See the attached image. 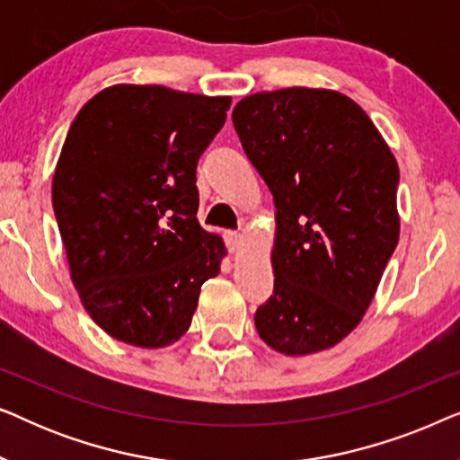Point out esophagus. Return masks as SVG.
<instances>
[{"mask_svg": "<svg viewBox=\"0 0 460 460\" xmlns=\"http://www.w3.org/2000/svg\"><path fill=\"white\" fill-rule=\"evenodd\" d=\"M224 238H226V244H228V249L232 251V253H236V251L243 247V234H241V232H226Z\"/></svg>", "mask_w": 460, "mask_h": 460, "instance_id": "esophagus-1", "label": "esophagus"}]
</instances>
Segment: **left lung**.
<instances>
[{
	"instance_id": "1",
	"label": "left lung",
	"mask_w": 460,
	"mask_h": 460,
	"mask_svg": "<svg viewBox=\"0 0 460 460\" xmlns=\"http://www.w3.org/2000/svg\"><path fill=\"white\" fill-rule=\"evenodd\" d=\"M232 121L276 205L274 295L257 307V332L287 356L329 349L360 324L398 244V163L332 90L251 93Z\"/></svg>"
}]
</instances>
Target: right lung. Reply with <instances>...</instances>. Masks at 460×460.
Returning <instances> with one entry per match:
<instances>
[{"label": "right lung", "mask_w": 460, "mask_h": 460, "mask_svg": "<svg viewBox=\"0 0 460 460\" xmlns=\"http://www.w3.org/2000/svg\"><path fill=\"white\" fill-rule=\"evenodd\" d=\"M230 102L119 84L68 129L52 180L56 222L81 304L117 341H178L203 282L219 274L226 247L197 219V163Z\"/></svg>", "instance_id": "right-lung-1"}]
</instances>
